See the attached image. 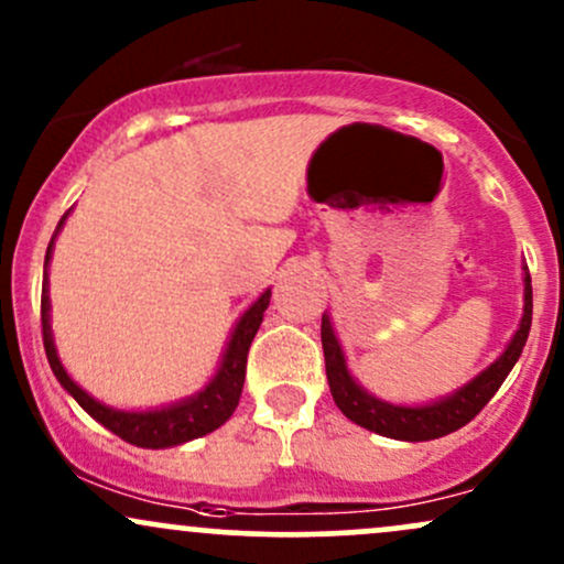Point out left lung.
<instances>
[{"label":"left lung","instance_id":"left-lung-1","mask_svg":"<svg viewBox=\"0 0 564 564\" xmlns=\"http://www.w3.org/2000/svg\"><path fill=\"white\" fill-rule=\"evenodd\" d=\"M530 323H533V286H530V275L525 273V313H522L520 328H517L514 339L503 349L501 358L494 366L485 368L480 377H475L467 387L453 392L451 398L437 400L432 405H392L384 400L368 394L364 387L349 377L345 355H341L339 341H336L332 321L323 315L321 321V341H323V358H326V377L332 387L334 403L345 413L349 422L366 426V430L377 432V435L408 440V443H419V440H435L451 432L462 430L469 424L477 413L488 405V400L498 392L503 379L514 368L517 358L525 347Z\"/></svg>","mask_w":564,"mask_h":564}]
</instances>
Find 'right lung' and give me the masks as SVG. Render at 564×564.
I'll use <instances>...</instances> for the list:
<instances>
[{"instance_id": "add662e5", "label": "right lung", "mask_w": 564, "mask_h": 564, "mask_svg": "<svg viewBox=\"0 0 564 564\" xmlns=\"http://www.w3.org/2000/svg\"><path fill=\"white\" fill-rule=\"evenodd\" d=\"M66 219V217H63ZM63 219L57 223L61 230ZM53 254V241L47 246V257L44 262H50ZM270 304V291L251 304L243 313V318L238 321L236 332L230 336V345L225 349L223 366H219L217 377L206 384V390H200L193 398L183 400V403L161 408V411H116L97 403L93 394H87L68 377L66 368L57 360L55 345H53V332H50V296H47V275H44L42 286V336H44V352H47L50 368L66 390L74 394V400L79 403L95 422H100L106 430H111L113 435H119L127 443L138 445V448H170V445L187 443V440H196L200 435H209L217 426H223L236 411L238 398H241L243 379H246V355H249L251 339H254L257 328H260L264 310Z\"/></svg>"}]
</instances>
